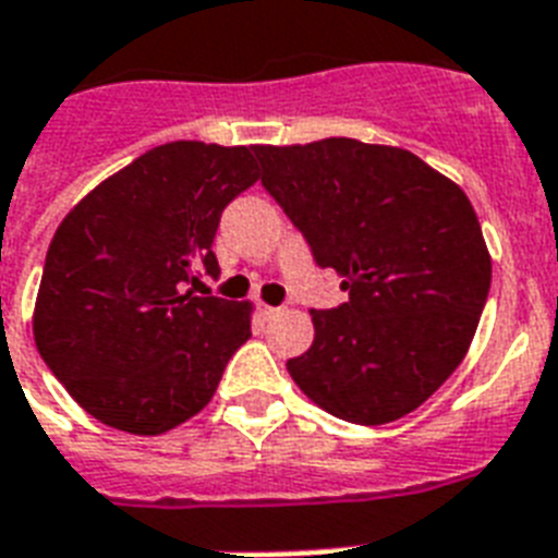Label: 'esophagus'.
<instances>
[{
	"instance_id": "esophagus-1",
	"label": "esophagus",
	"mask_w": 558,
	"mask_h": 558,
	"mask_svg": "<svg viewBox=\"0 0 558 558\" xmlns=\"http://www.w3.org/2000/svg\"><path fill=\"white\" fill-rule=\"evenodd\" d=\"M258 311H262V316H265V319H274V316L282 314V307H276V305H262Z\"/></svg>"
}]
</instances>
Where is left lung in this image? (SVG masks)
Returning a JSON list of instances; mask_svg holds the SVG:
<instances>
[{
	"mask_svg": "<svg viewBox=\"0 0 558 558\" xmlns=\"http://www.w3.org/2000/svg\"><path fill=\"white\" fill-rule=\"evenodd\" d=\"M262 184L349 302L311 311L293 383L333 417L380 426L414 412L470 349L493 262L456 181L398 146L325 137L256 146Z\"/></svg>",
	"mask_w": 558,
	"mask_h": 558,
	"instance_id": "left-lung-1",
	"label": "left lung"
}]
</instances>
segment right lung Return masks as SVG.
Wrapping results in <instances>:
<instances>
[{"label":"right lung","instance_id":"right-lung-1","mask_svg":"<svg viewBox=\"0 0 558 558\" xmlns=\"http://www.w3.org/2000/svg\"><path fill=\"white\" fill-rule=\"evenodd\" d=\"M258 181L253 149L163 144L62 218L34 307L39 356L92 417L163 435L213 400L251 340V302L198 293L221 213Z\"/></svg>","mask_w":558,"mask_h":558}]
</instances>
